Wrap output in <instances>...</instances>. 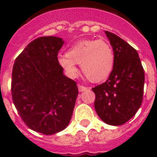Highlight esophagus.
I'll return each instance as SVG.
<instances>
[{
  "label": "esophagus",
  "mask_w": 157,
  "mask_h": 157,
  "mask_svg": "<svg viewBox=\"0 0 157 157\" xmlns=\"http://www.w3.org/2000/svg\"><path fill=\"white\" fill-rule=\"evenodd\" d=\"M88 87H86V86H81V85H79L78 86V90L80 92H83V91H86V90H88Z\"/></svg>",
  "instance_id": "esophagus-1"
}]
</instances>
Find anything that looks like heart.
<instances>
[{
	"instance_id": "b5f03b06",
	"label": "heart",
	"mask_w": 157,
	"mask_h": 157,
	"mask_svg": "<svg viewBox=\"0 0 157 157\" xmlns=\"http://www.w3.org/2000/svg\"><path fill=\"white\" fill-rule=\"evenodd\" d=\"M58 61L69 76L77 75L76 64H80L84 75L90 81L98 82L111 74L115 55L112 47L106 40H82L69 48L66 55L59 57Z\"/></svg>"
}]
</instances>
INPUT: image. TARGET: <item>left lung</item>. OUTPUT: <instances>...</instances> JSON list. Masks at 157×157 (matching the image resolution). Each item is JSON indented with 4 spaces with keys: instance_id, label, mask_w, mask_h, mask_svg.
<instances>
[{
    "instance_id": "left-lung-1",
    "label": "left lung",
    "mask_w": 157,
    "mask_h": 157,
    "mask_svg": "<svg viewBox=\"0 0 157 157\" xmlns=\"http://www.w3.org/2000/svg\"><path fill=\"white\" fill-rule=\"evenodd\" d=\"M115 55L114 67L104 83L92 89L94 108L101 120L121 125L134 117L142 104L144 71L135 49L114 33L105 31Z\"/></svg>"
}]
</instances>
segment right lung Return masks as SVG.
Returning a JSON list of instances; mask_svg holds the SVG:
<instances>
[{
    "label": "right lung",
    "instance_id": "right-lung-1",
    "mask_svg": "<svg viewBox=\"0 0 157 157\" xmlns=\"http://www.w3.org/2000/svg\"><path fill=\"white\" fill-rule=\"evenodd\" d=\"M63 40L41 36L29 43L15 59L11 94L23 122L40 134H56L68 125L78 88L58 61Z\"/></svg>",
    "mask_w": 157,
    "mask_h": 157
}]
</instances>
